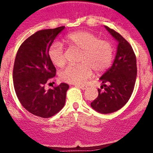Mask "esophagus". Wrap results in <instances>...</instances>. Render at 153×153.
<instances>
[{
  "label": "esophagus",
  "instance_id": "34e87169",
  "mask_svg": "<svg viewBox=\"0 0 153 153\" xmlns=\"http://www.w3.org/2000/svg\"><path fill=\"white\" fill-rule=\"evenodd\" d=\"M76 86V87H78V88H80V89H82V90H85V89H87V86H86L76 85V86Z\"/></svg>",
  "mask_w": 153,
  "mask_h": 153
}]
</instances>
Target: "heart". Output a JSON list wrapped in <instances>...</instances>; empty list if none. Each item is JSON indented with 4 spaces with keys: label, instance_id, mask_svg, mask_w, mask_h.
<instances>
[{
    "label": "heart",
    "instance_id": "b5f03b06",
    "mask_svg": "<svg viewBox=\"0 0 153 153\" xmlns=\"http://www.w3.org/2000/svg\"><path fill=\"white\" fill-rule=\"evenodd\" d=\"M65 42L81 50L78 65L68 66L60 72L63 81L69 84H82L92 75V69L101 72L110 66L113 58V47L109 42L100 40L95 34L78 31L66 36ZM48 56L55 66L61 67L65 64L64 48L55 42L48 50Z\"/></svg>",
    "mask_w": 153,
    "mask_h": 153
}]
</instances>
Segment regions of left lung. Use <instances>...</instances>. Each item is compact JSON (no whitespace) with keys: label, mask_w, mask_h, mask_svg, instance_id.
Returning <instances> with one entry per match:
<instances>
[{"label":"left lung","mask_w":153,"mask_h":153,"mask_svg":"<svg viewBox=\"0 0 153 153\" xmlns=\"http://www.w3.org/2000/svg\"><path fill=\"white\" fill-rule=\"evenodd\" d=\"M118 42L116 54L112 66L100 78L102 82L98 96L91 103L98 112L109 114L118 111L129 101L133 92L137 76L136 58L130 44L117 32L104 26Z\"/></svg>","instance_id":"1"}]
</instances>
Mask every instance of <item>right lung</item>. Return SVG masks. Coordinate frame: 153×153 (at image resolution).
Masks as SVG:
<instances>
[{"mask_svg":"<svg viewBox=\"0 0 153 153\" xmlns=\"http://www.w3.org/2000/svg\"><path fill=\"white\" fill-rule=\"evenodd\" d=\"M65 27L35 32L21 45L15 59L13 84L18 100L28 112L47 118L58 113L65 104L69 85L47 90L45 85L56 73L48 50Z\"/></svg>","mask_w":153,"mask_h":153,"instance_id":"add662e5","label":"right lung"}]
</instances>
